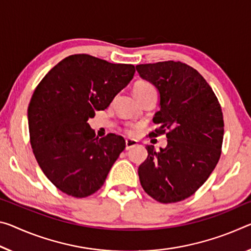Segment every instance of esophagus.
I'll return each mask as SVG.
<instances>
[{
	"label": "esophagus",
	"instance_id": "esophagus-1",
	"mask_svg": "<svg viewBox=\"0 0 251 251\" xmlns=\"http://www.w3.org/2000/svg\"><path fill=\"white\" fill-rule=\"evenodd\" d=\"M125 145H126V147H125L126 150H130V149H132V147L137 145V142L134 141V140H126L125 141Z\"/></svg>",
	"mask_w": 251,
	"mask_h": 251
}]
</instances>
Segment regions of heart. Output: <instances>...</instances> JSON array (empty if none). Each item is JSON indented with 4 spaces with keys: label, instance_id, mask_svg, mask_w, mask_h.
I'll return each mask as SVG.
<instances>
[{
    "label": "heart",
    "instance_id": "obj_1",
    "mask_svg": "<svg viewBox=\"0 0 251 251\" xmlns=\"http://www.w3.org/2000/svg\"><path fill=\"white\" fill-rule=\"evenodd\" d=\"M133 91L135 96L137 98L141 96H144L146 94H152L156 93V88H155L153 83L146 80H137L133 85ZM124 132L128 135H134L136 133V127L134 126H126L124 128Z\"/></svg>",
    "mask_w": 251,
    "mask_h": 251
}]
</instances>
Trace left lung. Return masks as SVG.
<instances>
[{
    "label": "left lung",
    "mask_w": 251,
    "mask_h": 251,
    "mask_svg": "<svg viewBox=\"0 0 251 251\" xmlns=\"http://www.w3.org/2000/svg\"><path fill=\"white\" fill-rule=\"evenodd\" d=\"M142 78L160 91V126L149 137L166 135L168 146L147 145L138 168L142 188L161 203L185 200L208 180L221 155L225 124L216 94L198 71L181 61L136 66Z\"/></svg>",
    "instance_id": "left-lung-1"
}]
</instances>
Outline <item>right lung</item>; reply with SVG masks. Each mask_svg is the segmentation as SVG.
I'll use <instances>...</instances> for the list:
<instances>
[{"mask_svg": "<svg viewBox=\"0 0 251 251\" xmlns=\"http://www.w3.org/2000/svg\"><path fill=\"white\" fill-rule=\"evenodd\" d=\"M134 74L133 65L73 54L34 89L27 107L30 144L45 176L67 196L81 199L97 192L124 151L122 136L95 137L87 122L109 106Z\"/></svg>", "mask_w": 251, "mask_h": 251, "instance_id": "obj_1", "label": "right lung"}]
</instances>
